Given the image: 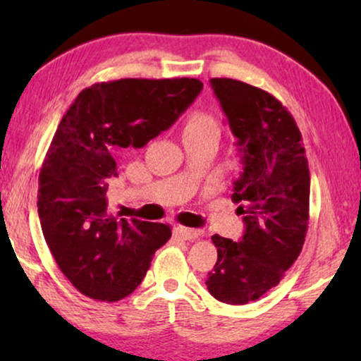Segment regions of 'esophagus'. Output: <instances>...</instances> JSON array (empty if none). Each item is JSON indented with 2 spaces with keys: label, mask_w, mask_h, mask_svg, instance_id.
Returning a JSON list of instances; mask_svg holds the SVG:
<instances>
[{
  "label": "esophagus",
  "mask_w": 361,
  "mask_h": 361,
  "mask_svg": "<svg viewBox=\"0 0 361 361\" xmlns=\"http://www.w3.org/2000/svg\"><path fill=\"white\" fill-rule=\"evenodd\" d=\"M177 233H179L184 240H195L202 235V231L195 230V228H187V226L179 225V226H177Z\"/></svg>",
  "instance_id": "1"
}]
</instances>
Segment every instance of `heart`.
I'll return each instance as SVG.
<instances>
[{"label": "heart", "mask_w": 361, "mask_h": 361, "mask_svg": "<svg viewBox=\"0 0 361 361\" xmlns=\"http://www.w3.org/2000/svg\"><path fill=\"white\" fill-rule=\"evenodd\" d=\"M219 121L214 115L207 111H194L187 118L184 125V136H199V135H219Z\"/></svg>", "instance_id": "b5f03b06"}]
</instances>
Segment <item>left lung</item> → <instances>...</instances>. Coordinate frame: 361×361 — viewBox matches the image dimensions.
I'll use <instances>...</instances> for the list:
<instances>
[{
	"instance_id": "8db88e82",
	"label": "left lung",
	"mask_w": 361,
	"mask_h": 361,
	"mask_svg": "<svg viewBox=\"0 0 361 361\" xmlns=\"http://www.w3.org/2000/svg\"><path fill=\"white\" fill-rule=\"evenodd\" d=\"M240 147L243 172L231 199L240 204V241L214 235L216 263L205 284L216 300L243 305L279 284L302 250L309 224L310 176L294 118L258 87L212 78Z\"/></svg>"
}]
</instances>
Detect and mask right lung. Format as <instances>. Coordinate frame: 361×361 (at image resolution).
<instances>
[{"label": "right lung", "instance_id": "1", "mask_svg": "<svg viewBox=\"0 0 361 361\" xmlns=\"http://www.w3.org/2000/svg\"><path fill=\"white\" fill-rule=\"evenodd\" d=\"M197 78H121L78 93L39 174L44 238L63 276L87 298L116 302L141 284L171 226L108 214L116 157L174 125L199 95Z\"/></svg>", "mask_w": 361, "mask_h": 361}]
</instances>
